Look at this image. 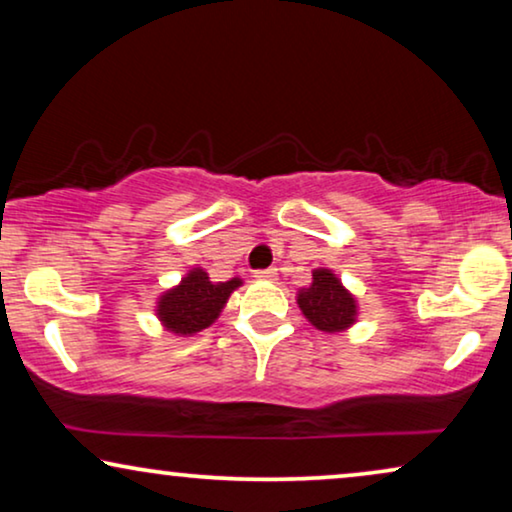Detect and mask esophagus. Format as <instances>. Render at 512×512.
Listing matches in <instances>:
<instances>
[{
	"label": "esophagus",
	"instance_id": "esophagus-1",
	"mask_svg": "<svg viewBox=\"0 0 512 512\" xmlns=\"http://www.w3.org/2000/svg\"><path fill=\"white\" fill-rule=\"evenodd\" d=\"M254 277H256V279H265V282H272V279H277V270H275V268L256 270Z\"/></svg>",
	"mask_w": 512,
	"mask_h": 512
}]
</instances>
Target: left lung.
<instances>
[{"instance_id":"1","label":"left lung","mask_w":512,"mask_h":512,"mask_svg":"<svg viewBox=\"0 0 512 512\" xmlns=\"http://www.w3.org/2000/svg\"><path fill=\"white\" fill-rule=\"evenodd\" d=\"M298 305L312 326L326 333H340L354 324L356 300L331 270L312 272V284L298 293Z\"/></svg>"}]
</instances>
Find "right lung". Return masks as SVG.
I'll use <instances>...</instances> for the list:
<instances>
[{"mask_svg":"<svg viewBox=\"0 0 512 512\" xmlns=\"http://www.w3.org/2000/svg\"><path fill=\"white\" fill-rule=\"evenodd\" d=\"M242 282H209L207 272L195 268L188 277L181 279L177 289L167 291L158 303V317L167 331L179 335H193L214 324L219 312L226 305L230 293Z\"/></svg>","mask_w":512,"mask_h":512,"instance_id":"add662e5","label":"right lung"}]
</instances>
